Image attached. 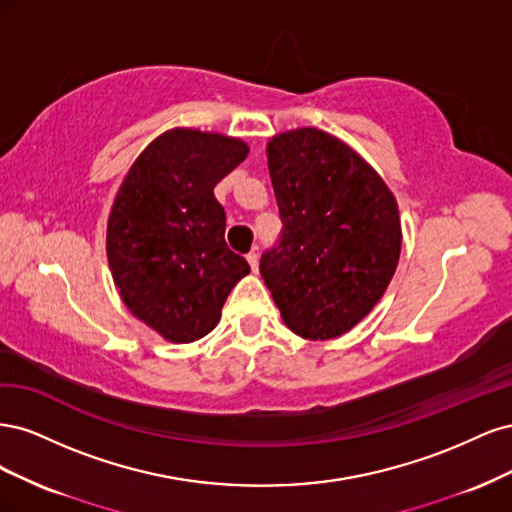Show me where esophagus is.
<instances>
[{
	"instance_id": "obj_1",
	"label": "esophagus",
	"mask_w": 512,
	"mask_h": 512,
	"mask_svg": "<svg viewBox=\"0 0 512 512\" xmlns=\"http://www.w3.org/2000/svg\"><path fill=\"white\" fill-rule=\"evenodd\" d=\"M247 262H250L252 271L256 273V271H258V252H250V254H247Z\"/></svg>"
}]
</instances>
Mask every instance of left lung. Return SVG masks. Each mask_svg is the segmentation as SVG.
I'll return each mask as SVG.
<instances>
[{
    "mask_svg": "<svg viewBox=\"0 0 512 512\" xmlns=\"http://www.w3.org/2000/svg\"><path fill=\"white\" fill-rule=\"evenodd\" d=\"M267 153L282 230L260 256L262 280L292 333L344 335L395 273V198L359 153L316 128L275 136Z\"/></svg>",
    "mask_w": 512,
    "mask_h": 512,
    "instance_id": "left-lung-1",
    "label": "left lung"
}]
</instances>
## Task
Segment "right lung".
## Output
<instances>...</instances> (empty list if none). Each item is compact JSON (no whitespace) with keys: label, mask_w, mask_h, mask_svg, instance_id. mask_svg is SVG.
I'll use <instances>...</instances> for the list:
<instances>
[{"label":"right lung","mask_w":512,"mask_h":512,"mask_svg":"<svg viewBox=\"0 0 512 512\" xmlns=\"http://www.w3.org/2000/svg\"><path fill=\"white\" fill-rule=\"evenodd\" d=\"M247 156L222 134L170 130L123 181L108 218L106 254L123 303L168 342L213 331L250 265L226 245V213L213 188Z\"/></svg>","instance_id":"1"}]
</instances>
